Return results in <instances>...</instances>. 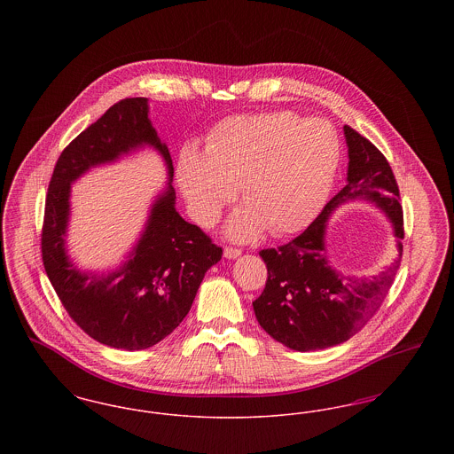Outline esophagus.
I'll return each mask as SVG.
<instances>
[{
    "label": "esophagus",
    "mask_w": 454,
    "mask_h": 454,
    "mask_svg": "<svg viewBox=\"0 0 454 454\" xmlns=\"http://www.w3.org/2000/svg\"><path fill=\"white\" fill-rule=\"evenodd\" d=\"M239 255H241V252L238 248H233V247H226L224 248V257L226 259H237Z\"/></svg>",
    "instance_id": "obj_1"
}]
</instances>
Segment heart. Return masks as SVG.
<instances>
[{
	"label": "heart",
	"mask_w": 454,
	"mask_h": 454,
	"mask_svg": "<svg viewBox=\"0 0 454 454\" xmlns=\"http://www.w3.org/2000/svg\"><path fill=\"white\" fill-rule=\"evenodd\" d=\"M339 161L337 132L324 119L274 110L217 122L204 152L197 146L180 152L176 182L197 223L215 224L239 187L247 204L230 219L228 235L252 239L269 228L281 237L317 216Z\"/></svg>",
	"instance_id": "1"
}]
</instances>
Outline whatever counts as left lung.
<instances>
[{"label":"left lung","mask_w":454,"mask_h":454,"mask_svg":"<svg viewBox=\"0 0 454 454\" xmlns=\"http://www.w3.org/2000/svg\"><path fill=\"white\" fill-rule=\"evenodd\" d=\"M344 134L348 148L346 187L326 202L300 237L260 252L267 282L254 301L255 317L274 340L300 352L339 346L357 333L381 306L403 252V211L387 158L357 130L344 126ZM348 200L376 203L394 224L399 257L378 278H346L324 255L325 221Z\"/></svg>","instance_id":"8db88e82"}]
</instances>
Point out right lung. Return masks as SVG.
Returning <instances> with one entry per match:
<instances>
[{
    "label": "right lung",
    "mask_w": 454,
    "mask_h": 454,
    "mask_svg": "<svg viewBox=\"0 0 454 454\" xmlns=\"http://www.w3.org/2000/svg\"><path fill=\"white\" fill-rule=\"evenodd\" d=\"M148 98H124L74 137L49 182L43 226L47 278L67 315L104 346L141 350L158 344L187 317L204 274L223 250L175 209L172 156L148 117ZM153 145L171 180L153 203L145 231L114 273H82L65 254L70 184L90 168Z\"/></svg>",
    "instance_id": "add662e5"
}]
</instances>
